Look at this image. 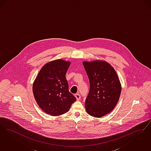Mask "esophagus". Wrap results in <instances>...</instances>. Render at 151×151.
<instances>
[{
  "label": "esophagus",
  "mask_w": 151,
  "mask_h": 151,
  "mask_svg": "<svg viewBox=\"0 0 151 151\" xmlns=\"http://www.w3.org/2000/svg\"><path fill=\"white\" fill-rule=\"evenodd\" d=\"M75 97L76 98L77 100H79L80 99H81V95L79 93H77V94L75 95Z\"/></svg>",
  "instance_id": "34e87169"
}]
</instances>
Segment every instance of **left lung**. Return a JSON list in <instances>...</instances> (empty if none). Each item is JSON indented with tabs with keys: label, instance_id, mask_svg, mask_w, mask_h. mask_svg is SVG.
Returning <instances> with one entry per match:
<instances>
[{
	"label": "left lung",
	"instance_id": "left-lung-1",
	"mask_svg": "<svg viewBox=\"0 0 151 151\" xmlns=\"http://www.w3.org/2000/svg\"><path fill=\"white\" fill-rule=\"evenodd\" d=\"M90 82L85 101L86 110L90 116L101 117L109 113L118 103L121 85L114 69L105 61H83Z\"/></svg>",
	"mask_w": 151,
	"mask_h": 151
}]
</instances>
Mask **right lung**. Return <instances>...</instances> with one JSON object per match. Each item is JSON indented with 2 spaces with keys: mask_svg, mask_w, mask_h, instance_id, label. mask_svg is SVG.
Returning a JSON list of instances; mask_svg holds the SVG:
<instances>
[{
  "mask_svg": "<svg viewBox=\"0 0 151 151\" xmlns=\"http://www.w3.org/2000/svg\"><path fill=\"white\" fill-rule=\"evenodd\" d=\"M70 62L58 59L48 62L43 66L33 85L34 98L40 108L53 116L63 114L69 111L76 101L69 91L66 79V72Z\"/></svg>",
  "mask_w": 151,
  "mask_h": 151,
  "instance_id": "right-lung-1",
  "label": "right lung"
}]
</instances>
